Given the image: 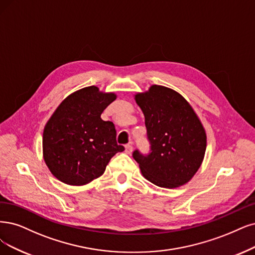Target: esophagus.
<instances>
[{"label": "esophagus", "mask_w": 255, "mask_h": 255, "mask_svg": "<svg viewBox=\"0 0 255 255\" xmlns=\"http://www.w3.org/2000/svg\"><path fill=\"white\" fill-rule=\"evenodd\" d=\"M132 150H133V148H132V143H129L128 145H126V147H125V152L127 153V154H130L131 152H132Z\"/></svg>", "instance_id": "34e87169"}]
</instances>
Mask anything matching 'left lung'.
<instances>
[{"mask_svg": "<svg viewBox=\"0 0 255 255\" xmlns=\"http://www.w3.org/2000/svg\"><path fill=\"white\" fill-rule=\"evenodd\" d=\"M145 117L151 152L133 158L143 176L152 184L172 188L189 182L205 156L207 135L201 120L188 101L175 90L152 85L134 94Z\"/></svg>", "mask_w": 255, "mask_h": 255, "instance_id": "1", "label": "left lung"}]
</instances>
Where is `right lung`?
<instances>
[{
  "mask_svg": "<svg viewBox=\"0 0 255 255\" xmlns=\"http://www.w3.org/2000/svg\"><path fill=\"white\" fill-rule=\"evenodd\" d=\"M117 99L115 92L85 87L64 99L43 131V157L50 172L70 186L87 185L106 170L125 148L117 143L112 122L101 115Z\"/></svg>",
  "mask_w": 255,
  "mask_h": 255,
  "instance_id": "obj_1",
  "label": "right lung"
}]
</instances>
